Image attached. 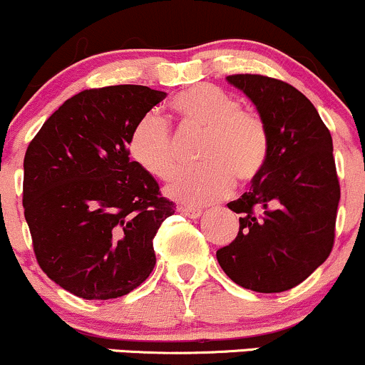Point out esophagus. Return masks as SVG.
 I'll return each mask as SVG.
<instances>
[{"label":"esophagus","instance_id":"obj_1","mask_svg":"<svg viewBox=\"0 0 365 365\" xmlns=\"http://www.w3.org/2000/svg\"><path fill=\"white\" fill-rule=\"evenodd\" d=\"M178 212L183 216L192 217V220H197V217L202 216V209H197V207H188V206H180Z\"/></svg>","mask_w":365,"mask_h":365}]
</instances>
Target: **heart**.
I'll return each mask as SVG.
<instances>
[{"label":"heart","instance_id":"obj_1","mask_svg":"<svg viewBox=\"0 0 365 365\" xmlns=\"http://www.w3.org/2000/svg\"><path fill=\"white\" fill-rule=\"evenodd\" d=\"M180 123L204 133L197 159L202 165L171 178L166 194L187 206H206L232 192L233 180L252 183L269 158V133L261 116L244 111L233 96L215 86H194L171 101ZM133 161L150 177L166 180L178 168L177 139L158 113H148L130 133Z\"/></svg>","mask_w":365,"mask_h":365}]
</instances>
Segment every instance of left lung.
<instances>
[{
    "instance_id": "left-lung-1",
    "label": "left lung",
    "mask_w": 365,
    "mask_h": 365,
    "mask_svg": "<svg viewBox=\"0 0 365 365\" xmlns=\"http://www.w3.org/2000/svg\"><path fill=\"white\" fill-rule=\"evenodd\" d=\"M226 81L257 108L269 133V158L250 190L228 202L240 215V228L217 250V262L247 290L287 292L333 249L340 202L333 139L314 104L290 83L252 73Z\"/></svg>"
}]
</instances>
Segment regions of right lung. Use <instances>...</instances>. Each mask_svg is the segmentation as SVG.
I'll use <instances>...</instances> for the list:
<instances>
[{
	"label": "right lung",
	"mask_w": 365,
	"mask_h": 365,
	"mask_svg": "<svg viewBox=\"0 0 365 365\" xmlns=\"http://www.w3.org/2000/svg\"><path fill=\"white\" fill-rule=\"evenodd\" d=\"M166 92L110 86L66 99L24 158V209L41 269L86 300L127 295L156 264L153 240L175 212L128 158L130 133Z\"/></svg>",
	"instance_id": "1"
}]
</instances>
